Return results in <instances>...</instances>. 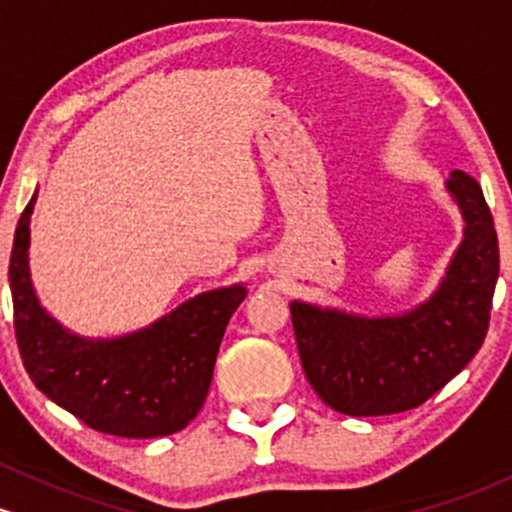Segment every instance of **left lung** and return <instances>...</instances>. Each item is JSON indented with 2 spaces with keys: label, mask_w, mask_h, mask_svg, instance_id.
Returning a JSON list of instances; mask_svg holds the SVG:
<instances>
[{
  "label": "left lung",
  "mask_w": 512,
  "mask_h": 512,
  "mask_svg": "<svg viewBox=\"0 0 512 512\" xmlns=\"http://www.w3.org/2000/svg\"><path fill=\"white\" fill-rule=\"evenodd\" d=\"M445 191L462 215V241L428 300L377 317L290 302L304 375L333 411L416 409L479 353L498 280L496 227L472 176L452 171Z\"/></svg>",
  "instance_id": "8db88e82"
}]
</instances>
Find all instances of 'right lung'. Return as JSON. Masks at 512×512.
<instances>
[{"label": "right lung", "mask_w": 512, "mask_h": 512, "mask_svg": "<svg viewBox=\"0 0 512 512\" xmlns=\"http://www.w3.org/2000/svg\"><path fill=\"white\" fill-rule=\"evenodd\" d=\"M28 200L9 261L14 329L33 384L99 433L162 438L179 433L203 409L222 336L244 302L246 285L200 292L142 329L113 338L79 336L38 300L31 280Z\"/></svg>", "instance_id": "right-lung-1"}]
</instances>
